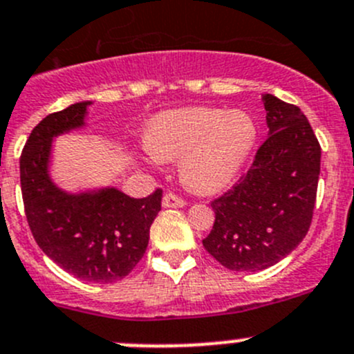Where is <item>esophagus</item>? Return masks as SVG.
<instances>
[{
    "label": "esophagus",
    "mask_w": 354,
    "mask_h": 354,
    "mask_svg": "<svg viewBox=\"0 0 354 354\" xmlns=\"http://www.w3.org/2000/svg\"><path fill=\"white\" fill-rule=\"evenodd\" d=\"M185 204H187V202H185L183 198L178 197V195H174V194H166L162 197V207L180 209V207H185Z\"/></svg>",
    "instance_id": "obj_1"
}]
</instances>
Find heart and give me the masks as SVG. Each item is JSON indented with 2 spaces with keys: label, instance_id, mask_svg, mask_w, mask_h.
Listing matches in <instances>:
<instances>
[{
  "label": "heart",
  "instance_id": "b5f03b06",
  "mask_svg": "<svg viewBox=\"0 0 354 354\" xmlns=\"http://www.w3.org/2000/svg\"><path fill=\"white\" fill-rule=\"evenodd\" d=\"M256 138V122L247 112L185 107L157 115L143 145L156 160L181 157L185 185L201 194H214L235 180Z\"/></svg>",
  "mask_w": 354,
  "mask_h": 354
}]
</instances>
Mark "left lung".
<instances>
[{
    "mask_svg": "<svg viewBox=\"0 0 354 354\" xmlns=\"http://www.w3.org/2000/svg\"><path fill=\"white\" fill-rule=\"evenodd\" d=\"M268 138L239 183L211 202L205 250L233 272H259L289 256L313 218L322 149L299 107L263 95Z\"/></svg>",
    "mask_w": 354,
    "mask_h": 354,
    "instance_id": "left-lung-1",
    "label": "left lung"
}]
</instances>
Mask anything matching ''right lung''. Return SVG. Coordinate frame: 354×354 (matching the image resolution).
<instances>
[{"label":"right lung","instance_id":"obj_1","mask_svg":"<svg viewBox=\"0 0 354 354\" xmlns=\"http://www.w3.org/2000/svg\"><path fill=\"white\" fill-rule=\"evenodd\" d=\"M91 104L68 105L32 129L20 156V185L41 250L75 279L112 283L129 275L145 254L162 192L131 198L115 187L68 192L55 183L53 140L86 128Z\"/></svg>","mask_w":354,"mask_h":354}]
</instances>
